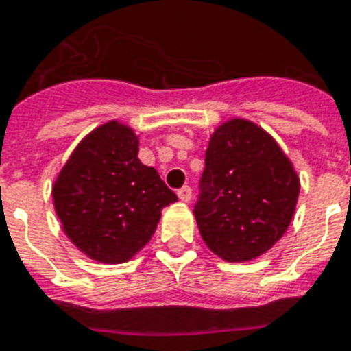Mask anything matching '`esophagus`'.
I'll return each mask as SVG.
<instances>
[{"label":"esophagus","mask_w":351,"mask_h":351,"mask_svg":"<svg viewBox=\"0 0 351 351\" xmlns=\"http://www.w3.org/2000/svg\"><path fill=\"white\" fill-rule=\"evenodd\" d=\"M178 199L182 202L191 201V188H189V186H184L182 189H178Z\"/></svg>","instance_id":"1"}]
</instances>
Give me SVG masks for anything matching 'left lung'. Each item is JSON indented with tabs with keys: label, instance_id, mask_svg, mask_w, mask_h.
<instances>
[{
	"label": "left lung",
	"instance_id": "left-lung-1",
	"mask_svg": "<svg viewBox=\"0 0 351 351\" xmlns=\"http://www.w3.org/2000/svg\"><path fill=\"white\" fill-rule=\"evenodd\" d=\"M300 197V176L268 132L228 119L210 136L197 227L208 249L227 262L255 261L287 232Z\"/></svg>",
	"mask_w": 351,
	"mask_h": 351
}]
</instances>
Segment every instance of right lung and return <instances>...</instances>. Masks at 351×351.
Masks as SVG:
<instances>
[{"label": "right lung", "instance_id": "right-lung-1", "mask_svg": "<svg viewBox=\"0 0 351 351\" xmlns=\"http://www.w3.org/2000/svg\"><path fill=\"white\" fill-rule=\"evenodd\" d=\"M137 152L136 132L108 121L77 143L53 180V208L64 234L96 262L134 258L156 232L162 210L178 201Z\"/></svg>", "mask_w": 351, "mask_h": 351}]
</instances>
